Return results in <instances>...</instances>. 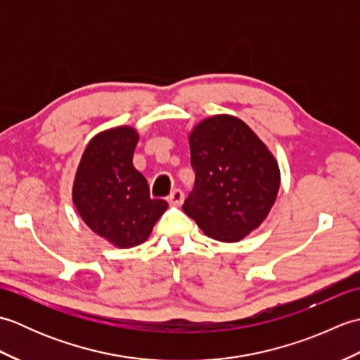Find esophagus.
I'll list each match as a JSON object with an SVG mask.
<instances>
[{"mask_svg": "<svg viewBox=\"0 0 360 360\" xmlns=\"http://www.w3.org/2000/svg\"><path fill=\"white\" fill-rule=\"evenodd\" d=\"M167 200L173 205H181L182 202H184V193H182V190H179V188H174V190H172V193L168 195Z\"/></svg>", "mask_w": 360, "mask_h": 360, "instance_id": "1", "label": "esophagus"}]
</instances>
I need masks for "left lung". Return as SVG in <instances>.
I'll list each match as a JSON object with an SVG mask.
<instances>
[{"mask_svg": "<svg viewBox=\"0 0 360 360\" xmlns=\"http://www.w3.org/2000/svg\"><path fill=\"white\" fill-rule=\"evenodd\" d=\"M195 186L182 205L218 241H240L263 223L280 187L278 164L257 134L233 116L202 120L190 134Z\"/></svg>", "mask_w": 360, "mask_h": 360, "instance_id": "1", "label": "left lung"}]
</instances>
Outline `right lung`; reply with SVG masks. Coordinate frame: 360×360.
Listing matches in <instances>:
<instances>
[{"label":"right lung","instance_id":"obj_1","mask_svg":"<svg viewBox=\"0 0 360 360\" xmlns=\"http://www.w3.org/2000/svg\"><path fill=\"white\" fill-rule=\"evenodd\" d=\"M139 141L131 127L97 134L83 153L75 174L72 200L91 231L117 248L143 243L168 207L151 200L143 174L133 165Z\"/></svg>","mask_w":360,"mask_h":360}]
</instances>
